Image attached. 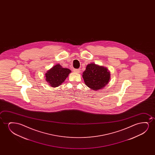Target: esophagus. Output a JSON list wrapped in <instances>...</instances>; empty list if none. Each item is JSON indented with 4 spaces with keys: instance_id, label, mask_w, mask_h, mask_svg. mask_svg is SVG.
<instances>
[{
    "instance_id": "esophagus-1",
    "label": "esophagus",
    "mask_w": 155,
    "mask_h": 155,
    "mask_svg": "<svg viewBox=\"0 0 155 155\" xmlns=\"http://www.w3.org/2000/svg\"><path fill=\"white\" fill-rule=\"evenodd\" d=\"M74 72H76V73H79L81 71V70L79 69H74Z\"/></svg>"
}]
</instances>
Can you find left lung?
Segmentation results:
<instances>
[{
    "label": "left lung",
    "mask_w": 155,
    "mask_h": 155,
    "mask_svg": "<svg viewBox=\"0 0 155 155\" xmlns=\"http://www.w3.org/2000/svg\"><path fill=\"white\" fill-rule=\"evenodd\" d=\"M110 76L107 68L93 63L87 64L86 70L83 73L86 85L95 91L101 89L107 85Z\"/></svg>",
    "instance_id": "8db88e82"
}]
</instances>
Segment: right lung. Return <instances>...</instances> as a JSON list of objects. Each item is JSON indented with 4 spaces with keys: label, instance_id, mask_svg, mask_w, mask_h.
<instances>
[{
    "label": "right lung",
    "instance_id": "obj_1",
    "mask_svg": "<svg viewBox=\"0 0 155 155\" xmlns=\"http://www.w3.org/2000/svg\"><path fill=\"white\" fill-rule=\"evenodd\" d=\"M70 72L69 69L63 68L60 64H57L47 71L45 79L51 87H58L64 83Z\"/></svg>",
    "mask_w": 155,
    "mask_h": 155
}]
</instances>
